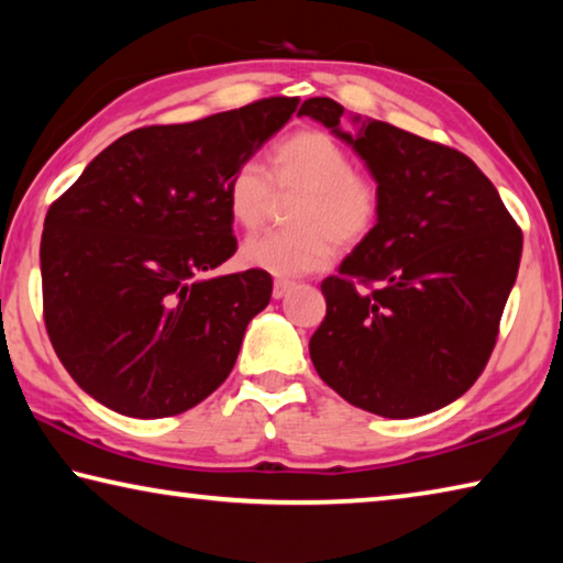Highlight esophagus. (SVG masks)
Returning a JSON list of instances; mask_svg holds the SVG:
<instances>
[{
	"label": "esophagus",
	"instance_id": "obj_1",
	"mask_svg": "<svg viewBox=\"0 0 563 563\" xmlns=\"http://www.w3.org/2000/svg\"><path fill=\"white\" fill-rule=\"evenodd\" d=\"M292 290V283L290 280H275L273 285V298L275 300H283L285 295H288Z\"/></svg>",
	"mask_w": 563,
	"mask_h": 563
}]
</instances>
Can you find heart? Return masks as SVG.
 Here are the masks:
<instances>
[{
	"label": "heart",
	"mask_w": 563,
	"mask_h": 563,
	"mask_svg": "<svg viewBox=\"0 0 563 563\" xmlns=\"http://www.w3.org/2000/svg\"><path fill=\"white\" fill-rule=\"evenodd\" d=\"M273 184L278 194H302L292 211V233H263L241 247L243 265L275 278H300L322 271L335 245L352 247L373 233L379 218V188L352 170L347 151L325 131L302 129L273 151ZM268 170L258 161L238 164L225 184L233 223L253 231L273 203Z\"/></svg>",
	"instance_id": "1"
}]
</instances>
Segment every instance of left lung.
<instances>
[{
  "instance_id": "1",
  "label": "left lung",
  "mask_w": 563,
  "mask_h": 563,
  "mask_svg": "<svg viewBox=\"0 0 563 563\" xmlns=\"http://www.w3.org/2000/svg\"><path fill=\"white\" fill-rule=\"evenodd\" d=\"M347 115L356 133L341 129ZM298 117L330 129L365 161L379 218L338 275L310 338L318 375L350 405L407 419L470 389L497 342L521 261V231L470 156L338 101H302Z\"/></svg>"
}]
</instances>
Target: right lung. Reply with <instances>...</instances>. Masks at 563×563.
Here are the masks:
<instances>
[{"label":"right lung","mask_w":563,"mask_h":563,"mask_svg":"<svg viewBox=\"0 0 563 563\" xmlns=\"http://www.w3.org/2000/svg\"><path fill=\"white\" fill-rule=\"evenodd\" d=\"M300 99L273 97L113 141L56 201L42 233L44 322L66 373L113 412L180 415L223 385L263 271L208 278L235 253L225 184Z\"/></svg>","instance_id":"1"}]
</instances>
